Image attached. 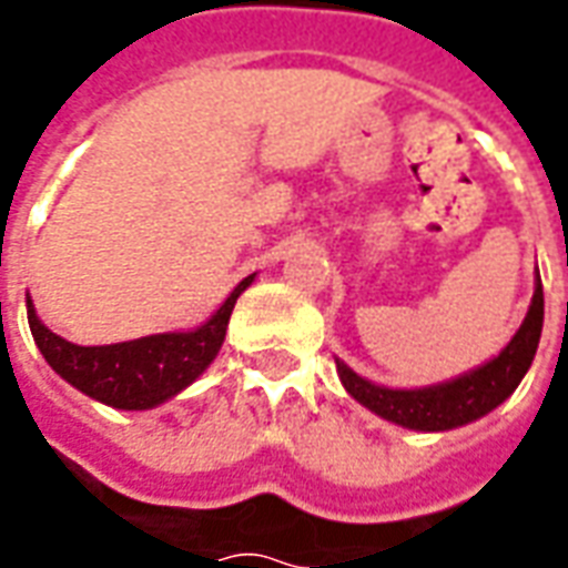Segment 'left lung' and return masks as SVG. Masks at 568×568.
Returning <instances> with one entry per match:
<instances>
[{"label":"left lung","instance_id":"8db88e82","mask_svg":"<svg viewBox=\"0 0 568 568\" xmlns=\"http://www.w3.org/2000/svg\"><path fill=\"white\" fill-rule=\"evenodd\" d=\"M541 322H545V292H541V280H536V295H532L520 332L514 334L511 344L484 368L463 374L450 383H440V386H426V389L374 386L365 377H358L356 371L346 368L344 362H337V374L344 381L346 393L353 395L358 405L374 410L377 417L405 428H419V432H444V428L465 426L471 419L484 417L517 389V383L524 381V374L536 358Z\"/></svg>","mask_w":568,"mask_h":568}]
</instances>
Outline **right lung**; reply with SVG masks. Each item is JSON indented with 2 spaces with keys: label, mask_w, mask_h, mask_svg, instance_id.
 <instances>
[{
  "label": "right lung",
  "mask_w": 568,
  "mask_h": 568,
  "mask_svg": "<svg viewBox=\"0 0 568 568\" xmlns=\"http://www.w3.org/2000/svg\"><path fill=\"white\" fill-rule=\"evenodd\" d=\"M248 283L252 276L236 285L219 313L194 332L151 334V337L128 341V344H69L60 334L44 328L32 310V301H27V320H30L32 341L42 349L44 362L63 381L118 410H145L182 393L210 368V362L219 356L224 344L231 310L236 297L246 292Z\"/></svg>",
  "instance_id": "right-lung-1"
}]
</instances>
